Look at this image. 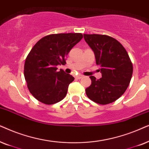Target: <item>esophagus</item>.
<instances>
[{
	"mask_svg": "<svg viewBox=\"0 0 149 149\" xmlns=\"http://www.w3.org/2000/svg\"><path fill=\"white\" fill-rule=\"evenodd\" d=\"M82 78H83V76H82V75H78V76H75V78L77 79V80H79V79H81Z\"/></svg>",
	"mask_w": 149,
	"mask_h": 149,
	"instance_id": "esophagus-1",
	"label": "esophagus"
}]
</instances>
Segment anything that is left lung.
I'll return each mask as SVG.
<instances>
[{
    "label": "left lung",
    "mask_w": 149,
    "mask_h": 149,
    "mask_svg": "<svg viewBox=\"0 0 149 149\" xmlns=\"http://www.w3.org/2000/svg\"><path fill=\"white\" fill-rule=\"evenodd\" d=\"M86 42L95 54L102 78L90 76L91 86L86 94L97 104L106 105L118 100L127 88L132 79L133 65L121 43L105 35L84 34Z\"/></svg>",
    "instance_id": "left-lung-1"
}]
</instances>
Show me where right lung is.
Masks as SVG:
<instances>
[{"instance_id":"right-lung-1","label":"right lung","mask_w":149,"mask_h":149,"mask_svg":"<svg viewBox=\"0 0 149 149\" xmlns=\"http://www.w3.org/2000/svg\"><path fill=\"white\" fill-rule=\"evenodd\" d=\"M82 37L81 33L49 35L31 49L24 73L28 88L36 100L52 105L65 98L74 78L62 69L58 71L56 66L66 63L65 57Z\"/></svg>"}]
</instances>
